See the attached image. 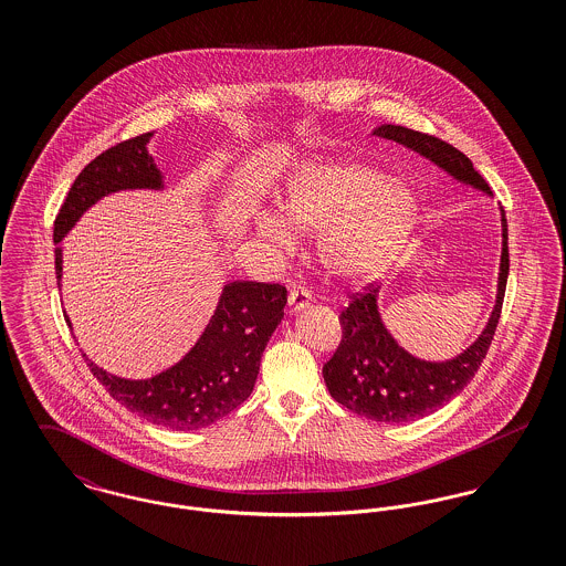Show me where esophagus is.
<instances>
[{
  "mask_svg": "<svg viewBox=\"0 0 566 566\" xmlns=\"http://www.w3.org/2000/svg\"><path fill=\"white\" fill-rule=\"evenodd\" d=\"M310 305V295L307 293H298V291H291L289 293V303H286V312L289 314H298V312H303L305 307Z\"/></svg>",
  "mask_w": 566,
  "mask_h": 566,
  "instance_id": "obj_1",
  "label": "esophagus"
}]
</instances>
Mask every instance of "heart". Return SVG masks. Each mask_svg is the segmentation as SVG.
Instances as JSON below:
<instances>
[{"mask_svg":"<svg viewBox=\"0 0 566 566\" xmlns=\"http://www.w3.org/2000/svg\"><path fill=\"white\" fill-rule=\"evenodd\" d=\"M418 199L401 180L350 157L296 167L282 214L261 210L254 235L271 259L296 250V231H318L316 254L324 275L344 286L374 282L397 256L418 222Z\"/></svg>","mask_w":566,"mask_h":566,"instance_id":"obj_1","label":"heart"}]
</instances>
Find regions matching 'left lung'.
Here are the masks:
<instances>
[{"instance_id":"obj_1","label":"left lung","mask_w":566,"mask_h":566,"mask_svg":"<svg viewBox=\"0 0 566 566\" xmlns=\"http://www.w3.org/2000/svg\"><path fill=\"white\" fill-rule=\"evenodd\" d=\"M374 135L403 144L405 148L434 163L458 182L482 190L488 197L492 195L484 178L475 171L473 163L452 144L401 125H381L374 129ZM501 229L503 250L492 314L480 337L454 358L424 360L399 346V342L390 335L381 321L377 307L379 286H367V293L354 296V301L339 316L344 328L342 344L323 367L326 388L337 403L374 422L403 424L429 416L439 407L450 403L464 390V386L473 379L480 365L484 363L485 352L492 344L496 324L501 318L510 275L507 218L503 208Z\"/></svg>"}]
</instances>
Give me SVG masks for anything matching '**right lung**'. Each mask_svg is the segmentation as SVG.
I'll return each instance as SVG.
<instances>
[{
	"label": "right lung",
	"mask_w": 566,
	"mask_h": 566,
	"mask_svg": "<svg viewBox=\"0 0 566 566\" xmlns=\"http://www.w3.org/2000/svg\"><path fill=\"white\" fill-rule=\"evenodd\" d=\"M150 134L120 142L88 163L54 218V271L61 289L63 238L99 199L120 190H163L161 169L148 153ZM286 289L263 282H229L201 337L176 365L146 379L114 376L84 360L109 395L139 418L171 431H199L250 397L261 356L284 318ZM67 324L70 318L65 316Z\"/></svg>",
	"instance_id": "1"
}]
</instances>
